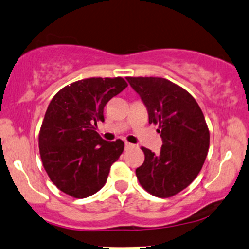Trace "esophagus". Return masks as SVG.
<instances>
[{"label": "esophagus", "mask_w": 249, "mask_h": 249, "mask_svg": "<svg viewBox=\"0 0 249 249\" xmlns=\"http://www.w3.org/2000/svg\"><path fill=\"white\" fill-rule=\"evenodd\" d=\"M132 146H133V144L130 143V142H127V141H125V149H128V148H131Z\"/></svg>", "instance_id": "1"}]
</instances>
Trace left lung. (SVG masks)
<instances>
[{"mask_svg": "<svg viewBox=\"0 0 249 249\" xmlns=\"http://www.w3.org/2000/svg\"><path fill=\"white\" fill-rule=\"evenodd\" d=\"M148 111L149 124L159 125L161 152L142 147L144 162L135 170L138 180L157 197L174 196L199 175L209 149L203 112L187 90L164 78L127 77Z\"/></svg>", "mask_w": 249, "mask_h": 249, "instance_id": "8db88e82", "label": "left lung"}]
</instances>
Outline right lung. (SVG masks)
I'll use <instances>...</instances> for the list:
<instances>
[{"instance_id": "1", "label": "right lung", "mask_w": 249, "mask_h": 249, "mask_svg": "<svg viewBox=\"0 0 249 249\" xmlns=\"http://www.w3.org/2000/svg\"><path fill=\"white\" fill-rule=\"evenodd\" d=\"M127 83L123 78H88L62 88L50 101L39 133L43 168L65 194L84 199L105 186L122 140L106 141L95 131L103 109Z\"/></svg>"}]
</instances>
